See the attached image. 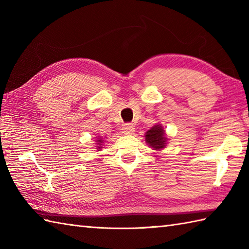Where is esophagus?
I'll return each mask as SVG.
<instances>
[{
	"label": "esophagus",
	"instance_id": "esophagus-1",
	"mask_svg": "<svg viewBox=\"0 0 249 249\" xmlns=\"http://www.w3.org/2000/svg\"><path fill=\"white\" fill-rule=\"evenodd\" d=\"M122 131H123V134L125 135H131L135 131V126L130 123H126L123 125V127H122Z\"/></svg>",
	"mask_w": 249,
	"mask_h": 249
}]
</instances>
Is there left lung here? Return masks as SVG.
Instances as JSON below:
<instances>
[{"mask_svg": "<svg viewBox=\"0 0 249 249\" xmlns=\"http://www.w3.org/2000/svg\"><path fill=\"white\" fill-rule=\"evenodd\" d=\"M166 139L165 130L160 125L153 126L150 130H147L145 135V141L155 150H160L165 147Z\"/></svg>", "mask_w": 249, "mask_h": 249, "instance_id": "obj_1", "label": "left lung"}]
</instances>
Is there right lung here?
I'll list each match as a JSON object with an SVG mask.
<instances>
[{"instance_id": "right-lung-1", "label": "right lung", "mask_w": 249, "mask_h": 249, "mask_svg": "<svg viewBox=\"0 0 249 249\" xmlns=\"http://www.w3.org/2000/svg\"><path fill=\"white\" fill-rule=\"evenodd\" d=\"M97 142H99V143H97L99 145V146H97V149H100V145H102V143H103V140L99 139V140H97Z\"/></svg>"}]
</instances>
